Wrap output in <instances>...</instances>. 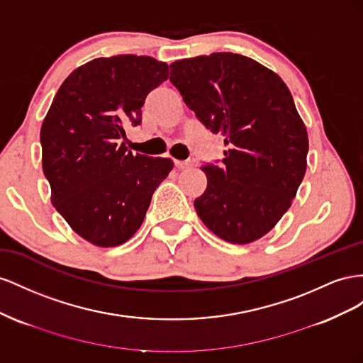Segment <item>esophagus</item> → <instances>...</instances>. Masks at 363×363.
I'll list each match as a JSON object with an SVG mask.
<instances>
[{"mask_svg":"<svg viewBox=\"0 0 363 363\" xmlns=\"http://www.w3.org/2000/svg\"><path fill=\"white\" fill-rule=\"evenodd\" d=\"M174 167L179 169V170L189 169V167H191V162L190 161H178V160H174Z\"/></svg>","mask_w":363,"mask_h":363,"instance_id":"34e87169","label":"esophagus"}]
</instances>
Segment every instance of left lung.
<instances>
[{"mask_svg": "<svg viewBox=\"0 0 363 363\" xmlns=\"http://www.w3.org/2000/svg\"><path fill=\"white\" fill-rule=\"evenodd\" d=\"M170 82L206 129L223 138L222 165L203 164L194 201L211 233L234 245L262 239L291 208L306 167L308 137L277 72L235 53L170 64Z\"/></svg>", "mask_w": 363, "mask_h": 363, "instance_id": "1", "label": "left lung"}]
</instances>
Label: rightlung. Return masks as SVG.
Returning a JSON list of instances; mask_svg holds the SVG:
<instances>
[{
    "label": "right lung",
    "mask_w": 363,
    "mask_h": 363,
    "mask_svg": "<svg viewBox=\"0 0 363 363\" xmlns=\"http://www.w3.org/2000/svg\"><path fill=\"white\" fill-rule=\"evenodd\" d=\"M150 56L97 57L57 89L40 128L51 203L82 239L112 247L138 231L170 158L132 155L118 140L141 123L149 92L169 79Z\"/></svg>",
    "instance_id": "add662e5"
}]
</instances>
